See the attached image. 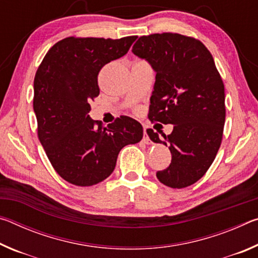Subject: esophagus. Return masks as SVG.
<instances>
[{
    "instance_id": "1",
    "label": "esophagus",
    "mask_w": 258,
    "mask_h": 258,
    "mask_svg": "<svg viewBox=\"0 0 258 258\" xmlns=\"http://www.w3.org/2000/svg\"><path fill=\"white\" fill-rule=\"evenodd\" d=\"M143 134H145V135H143V139H142L143 143H146V145H150L151 141H150V139L147 134V126L146 125H143Z\"/></svg>"
}]
</instances>
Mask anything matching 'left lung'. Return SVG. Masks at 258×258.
Returning <instances> with one entry per match:
<instances>
[{"instance_id": "obj_1", "label": "left lung", "mask_w": 258, "mask_h": 258, "mask_svg": "<svg viewBox=\"0 0 258 258\" xmlns=\"http://www.w3.org/2000/svg\"><path fill=\"white\" fill-rule=\"evenodd\" d=\"M132 52L156 73L149 119L173 125L172 133L161 132V137L147 130L152 142L168 143L172 154L169 167L157 173V178L174 189L189 186L204 176L220 149L225 121L223 81L207 47L184 35L141 36Z\"/></svg>"}]
</instances>
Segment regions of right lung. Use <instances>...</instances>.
Masks as SVG:
<instances>
[{"mask_svg":"<svg viewBox=\"0 0 258 258\" xmlns=\"http://www.w3.org/2000/svg\"><path fill=\"white\" fill-rule=\"evenodd\" d=\"M137 36L67 37L51 47L34 80L38 139L56 173L78 186L110 175L125 146L142 140V125L127 116L107 127L94 121L90 102L100 93L101 68L127 53Z\"/></svg>","mask_w":258,"mask_h":258,"instance_id":"1","label":"right lung"}]
</instances>
